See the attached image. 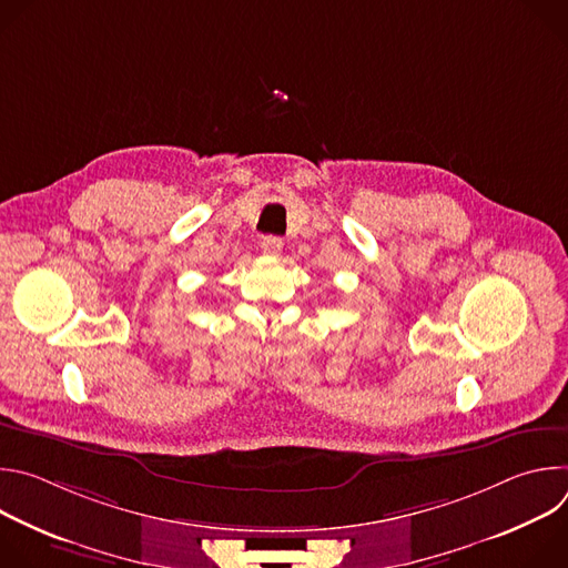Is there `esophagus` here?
I'll list each match as a JSON object with an SVG mask.
<instances>
[{
  "mask_svg": "<svg viewBox=\"0 0 568 568\" xmlns=\"http://www.w3.org/2000/svg\"><path fill=\"white\" fill-rule=\"evenodd\" d=\"M261 250H263V254H267V256H278V254L283 252V240L276 237V235H265V237L261 240Z\"/></svg>",
  "mask_w": 568,
  "mask_h": 568,
  "instance_id": "34e87169",
  "label": "esophagus"
}]
</instances>
